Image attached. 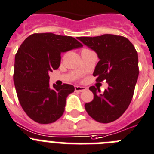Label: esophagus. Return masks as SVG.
I'll return each instance as SVG.
<instances>
[{
	"instance_id": "34e87169",
	"label": "esophagus",
	"mask_w": 154,
	"mask_h": 154,
	"mask_svg": "<svg viewBox=\"0 0 154 154\" xmlns=\"http://www.w3.org/2000/svg\"><path fill=\"white\" fill-rule=\"evenodd\" d=\"M74 89H75V91L82 92L84 91L87 90V88H85V87H81V86H75L74 87Z\"/></svg>"
}]
</instances>
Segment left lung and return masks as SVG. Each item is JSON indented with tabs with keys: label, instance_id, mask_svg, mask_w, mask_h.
I'll use <instances>...</instances> for the list:
<instances>
[{
	"label": "left lung",
	"instance_id": "left-lung-1",
	"mask_svg": "<svg viewBox=\"0 0 154 154\" xmlns=\"http://www.w3.org/2000/svg\"><path fill=\"white\" fill-rule=\"evenodd\" d=\"M78 39L100 59L93 73L96 81L105 80L109 84L102 94L97 93V88H89L94 99L85 104V109L95 121L112 122L123 114L132 101L139 76L138 53L133 43L121 35L105 34Z\"/></svg>",
	"mask_w": 154,
	"mask_h": 154
}]
</instances>
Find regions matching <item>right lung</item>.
Returning <instances> with one entry per match:
<instances>
[{"mask_svg": "<svg viewBox=\"0 0 154 154\" xmlns=\"http://www.w3.org/2000/svg\"><path fill=\"white\" fill-rule=\"evenodd\" d=\"M71 36L35 33L25 39L15 55L14 86L20 105L30 119L40 124L54 122L63 116L68 94L74 87H49V72L58 69L60 55L82 46Z\"/></svg>", "mask_w": 154, "mask_h": 154, "instance_id": "right-lung-1", "label": "right lung"}]
</instances>
